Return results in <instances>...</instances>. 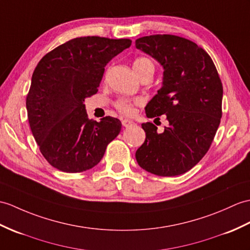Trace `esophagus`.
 Here are the masks:
<instances>
[{
  "mask_svg": "<svg viewBox=\"0 0 250 250\" xmlns=\"http://www.w3.org/2000/svg\"><path fill=\"white\" fill-rule=\"evenodd\" d=\"M121 124H123L124 126L125 127H129V126H132V125H135V123L133 120H130V119H124L123 121H121Z\"/></svg>",
  "mask_w": 250,
  "mask_h": 250,
  "instance_id": "obj_1",
  "label": "esophagus"
}]
</instances>
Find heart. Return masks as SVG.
I'll return each instance as SVG.
<instances>
[{
    "mask_svg": "<svg viewBox=\"0 0 250 250\" xmlns=\"http://www.w3.org/2000/svg\"><path fill=\"white\" fill-rule=\"evenodd\" d=\"M133 69H134L137 75L141 74L143 71L148 70V69H151L154 71V65L153 62L150 61L147 57H137L133 62ZM138 101H131L127 100V99H120L117 102H116L115 106L118 109L120 113L125 115H132L135 112V104H138Z\"/></svg>",
    "mask_w": 250,
    "mask_h": 250,
    "instance_id": "1",
    "label": "heart"
}]
</instances>
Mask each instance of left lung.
<instances>
[{
    "mask_svg": "<svg viewBox=\"0 0 250 250\" xmlns=\"http://www.w3.org/2000/svg\"><path fill=\"white\" fill-rule=\"evenodd\" d=\"M135 46L164 69L163 83L145 107L148 118L166 115L164 131L143 124L146 139L135 158L143 169L161 177L179 176L204 158L222 118L223 84L207 52L175 35L136 39Z\"/></svg>",
    "mask_w": 250,
    "mask_h": 250,
    "instance_id": "8db88e82",
    "label": "left lung"
}]
</instances>
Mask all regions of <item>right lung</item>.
Segmentation results:
<instances>
[{
    "label": "right lung",
    "instance_id": "obj_1",
    "mask_svg": "<svg viewBox=\"0 0 250 250\" xmlns=\"http://www.w3.org/2000/svg\"><path fill=\"white\" fill-rule=\"evenodd\" d=\"M131 42L74 38L45 54L35 68L26 97L28 124L40 152L56 169L71 173L90 169L119 134V119H88L84 101L97 94L106 63Z\"/></svg>",
    "mask_w": 250,
    "mask_h": 250
}]
</instances>
